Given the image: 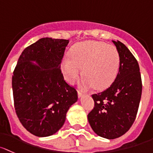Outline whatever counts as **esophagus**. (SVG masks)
<instances>
[{
    "mask_svg": "<svg viewBox=\"0 0 153 153\" xmlns=\"http://www.w3.org/2000/svg\"><path fill=\"white\" fill-rule=\"evenodd\" d=\"M82 95H83V92L78 90V97H82Z\"/></svg>",
    "mask_w": 153,
    "mask_h": 153,
    "instance_id": "1",
    "label": "esophagus"
}]
</instances>
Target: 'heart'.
I'll return each mask as SVG.
<instances>
[{"label": "heart", "mask_w": 153, "mask_h": 153, "mask_svg": "<svg viewBox=\"0 0 153 153\" xmlns=\"http://www.w3.org/2000/svg\"><path fill=\"white\" fill-rule=\"evenodd\" d=\"M70 57L62 60L61 68L69 83H72L81 75V86L97 90L105 89L112 84L120 70V58L114 46L102 42L85 41L72 48Z\"/></svg>", "instance_id": "1"}]
</instances>
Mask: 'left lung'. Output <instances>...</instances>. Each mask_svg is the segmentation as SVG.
I'll list each match as a JSON object with an SVG mask.
<instances>
[{"mask_svg":"<svg viewBox=\"0 0 153 153\" xmlns=\"http://www.w3.org/2000/svg\"><path fill=\"white\" fill-rule=\"evenodd\" d=\"M120 58L118 75L108 89L91 95L94 107L88 120L96 134L114 139L131 128L137 114L142 91L137 60L121 42L113 41Z\"/></svg>","mask_w":153,"mask_h":153,"instance_id":"8db88e82","label":"left lung"}]
</instances>
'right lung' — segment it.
<instances>
[{"mask_svg":"<svg viewBox=\"0 0 153 153\" xmlns=\"http://www.w3.org/2000/svg\"><path fill=\"white\" fill-rule=\"evenodd\" d=\"M69 40L42 38L22 51L12 75L16 114L22 126L38 137L63 126L78 93L64 79L61 63ZM31 61H36L37 65Z\"/></svg>","mask_w":153,"mask_h":153,"instance_id":"right-lung-1","label":"right lung"}]
</instances>
